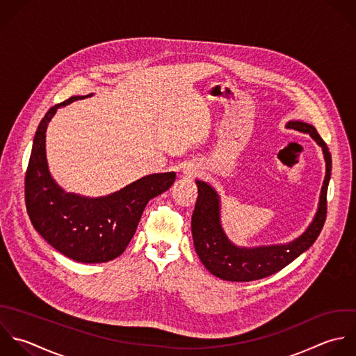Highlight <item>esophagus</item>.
<instances>
[{
  "instance_id": "34e87169",
  "label": "esophagus",
  "mask_w": 356,
  "mask_h": 356,
  "mask_svg": "<svg viewBox=\"0 0 356 356\" xmlns=\"http://www.w3.org/2000/svg\"><path fill=\"white\" fill-rule=\"evenodd\" d=\"M197 173H198V170H197V168L194 165H187V166L183 168V175L186 177H195Z\"/></svg>"
}]
</instances>
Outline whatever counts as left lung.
<instances>
[{
    "label": "left lung",
    "instance_id": "8db88e82",
    "mask_svg": "<svg viewBox=\"0 0 356 356\" xmlns=\"http://www.w3.org/2000/svg\"><path fill=\"white\" fill-rule=\"evenodd\" d=\"M289 129L309 134L322 148L326 161V176L321 191L318 212L302 236L289 244L254 248L236 247L220 225V200L205 181L195 180L198 197L191 218V233L195 251L202 265L216 277L227 282H254L268 277L305 252L319 237L327 215V187L332 176V154L318 130L305 122L291 120Z\"/></svg>",
    "mask_w": 356,
    "mask_h": 356
}]
</instances>
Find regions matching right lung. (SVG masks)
Returning a JSON list of instances; mask_svg holds the SVG:
<instances>
[{"instance_id":"1","label":"right lung","mask_w":356,"mask_h":356,"mask_svg":"<svg viewBox=\"0 0 356 356\" xmlns=\"http://www.w3.org/2000/svg\"><path fill=\"white\" fill-rule=\"evenodd\" d=\"M88 95H74L54 105L41 119L24 177V201L33 227L65 257L83 264L118 258L133 238L148 201L166 191L175 172L141 177L99 198L65 193L51 177L45 156V131L58 108Z\"/></svg>"}]
</instances>
